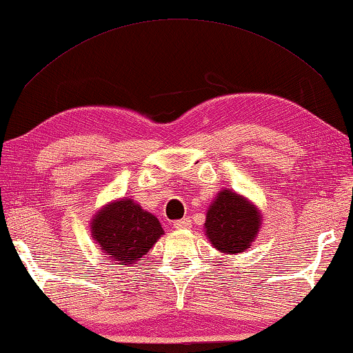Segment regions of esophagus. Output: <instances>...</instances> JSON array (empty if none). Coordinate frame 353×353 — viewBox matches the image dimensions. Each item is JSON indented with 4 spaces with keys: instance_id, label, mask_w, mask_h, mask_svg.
<instances>
[{
    "instance_id": "esophagus-1",
    "label": "esophagus",
    "mask_w": 353,
    "mask_h": 353,
    "mask_svg": "<svg viewBox=\"0 0 353 353\" xmlns=\"http://www.w3.org/2000/svg\"><path fill=\"white\" fill-rule=\"evenodd\" d=\"M173 228H176V230L190 228V221H189V219H181V221L173 222Z\"/></svg>"
}]
</instances>
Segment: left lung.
Here are the masks:
<instances>
[{"instance_id":"left-lung-1","label":"left lung","mask_w":353,"mask_h":353,"mask_svg":"<svg viewBox=\"0 0 353 353\" xmlns=\"http://www.w3.org/2000/svg\"><path fill=\"white\" fill-rule=\"evenodd\" d=\"M263 225V214L253 201L231 189H222L206 211L205 234L223 255L250 248Z\"/></svg>"}]
</instances>
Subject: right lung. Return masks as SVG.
Here are the masks:
<instances>
[{"label":"right lung","mask_w":353,"mask_h":353,"mask_svg":"<svg viewBox=\"0 0 353 353\" xmlns=\"http://www.w3.org/2000/svg\"><path fill=\"white\" fill-rule=\"evenodd\" d=\"M92 239L100 250L117 261L132 265L152 250L164 230L158 217L142 210L132 199L109 201L90 221Z\"/></svg>","instance_id":"right-lung-1"}]
</instances>
